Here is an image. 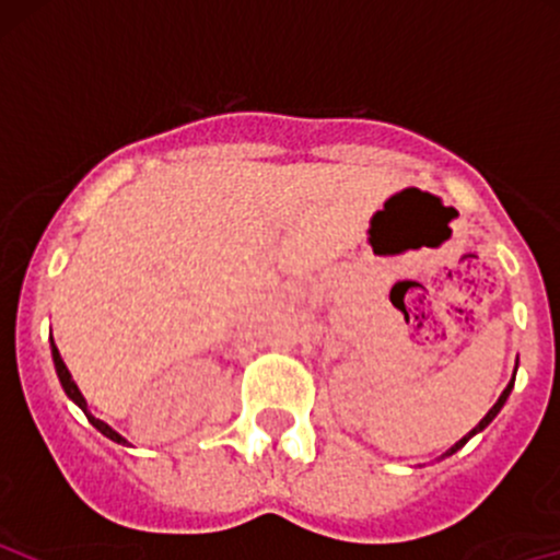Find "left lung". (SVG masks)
<instances>
[{
  "instance_id": "obj_1",
  "label": "left lung",
  "mask_w": 560,
  "mask_h": 560,
  "mask_svg": "<svg viewBox=\"0 0 560 560\" xmlns=\"http://www.w3.org/2000/svg\"><path fill=\"white\" fill-rule=\"evenodd\" d=\"M513 384H515V375H513V381H510V384H508V388H504V392H502V397H499V399H497V405H493V408H491V410H488V413H486V419H482V421L478 423V427H475V429H472V432H469V434H467V438H462V440H458V443H456V445H453V448H451L448 453H445V456H451V453H456L458 448H462V445H464V443H467V440H469V438H472V434H478V432H482V429H486V427H488V423H491L493 419H497V413H499V410H502V408H504V402H508L510 392H513Z\"/></svg>"
}]
</instances>
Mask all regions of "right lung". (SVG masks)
Listing matches in <instances>:
<instances>
[{"label":"right lung","instance_id":"add662e5","mask_svg":"<svg viewBox=\"0 0 560 560\" xmlns=\"http://www.w3.org/2000/svg\"><path fill=\"white\" fill-rule=\"evenodd\" d=\"M52 340V338H50ZM50 349H52V362H56V373H58V381H61V386H63V392L69 394V399H72L74 405H80L82 410H85V416H88V421L93 423V427L98 429V432L104 434V438H109V440H115V443H126V440L120 438V434L115 432V429L109 427V423H104V421H98V419H93L91 413H88V402H85V397H82L80 394V388H78V384H74L72 381V373H69L67 370V364H63V359H61V354H58V349H56V343H50Z\"/></svg>","mask_w":560,"mask_h":560}]
</instances>
